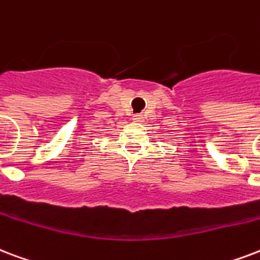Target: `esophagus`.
<instances>
[{"label":"esophagus","mask_w":260,"mask_h":260,"mask_svg":"<svg viewBox=\"0 0 260 260\" xmlns=\"http://www.w3.org/2000/svg\"><path fill=\"white\" fill-rule=\"evenodd\" d=\"M134 121H136V122L143 121V116H142V114H135V116H134Z\"/></svg>","instance_id":"obj_1"}]
</instances>
